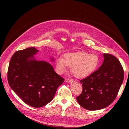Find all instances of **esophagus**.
Here are the masks:
<instances>
[{
    "instance_id": "34e87169",
    "label": "esophagus",
    "mask_w": 129,
    "mask_h": 129,
    "mask_svg": "<svg viewBox=\"0 0 129 129\" xmlns=\"http://www.w3.org/2000/svg\"><path fill=\"white\" fill-rule=\"evenodd\" d=\"M65 81H66V82H68V83L71 82L73 81V80L72 79H66Z\"/></svg>"
}]
</instances>
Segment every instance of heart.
<instances>
[{"instance_id": "1", "label": "heart", "mask_w": 129, "mask_h": 129, "mask_svg": "<svg viewBox=\"0 0 129 129\" xmlns=\"http://www.w3.org/2000/svg\"><path fill=\"white\" fill-rule=\"evenodd\" d=\"M100 57L95 54L79 52L66 54L64 58H58L56 60L57 72L62 74L66 72L68 67L75 77L82 79L87 77L94 72L100 64Z\"/></svg>"}]
</instances>
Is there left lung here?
<instances>
[{
  "label": "left lung",
  "instance_id": "left-lung-1",
  "mask_svg": "<svg viewBox=\"0 0 129 129\" xmlns=\"http://www.w3.org/2000/svg\"><path fill=\"white\" fill-rule=\"evenodd\" d=\"M104 61L97 71L81 80L82 92L76 97L82 107L97 110L107 107L117 95L124 79V71L115 56L103 54Z\"/></svg>",
  "mask_w": 129,
  "mask_h": 129
}]
</instances>
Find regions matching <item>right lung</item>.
<instances>
[{
	"mask_svg": "<svg viewBox=\"0 0 129 129\" xmlns=\"http://www.w3.org/2000/svg\"><path fill=\"white\" fill-rule=\"evenodd\" d=\"M39 50L30 47L15 52L7 72L12 89L26 104L34 108L49 103L64 80L48 62L35 59L34 55Z\"/></svg>",
	"mask_w": 129,
	"mask_h": 129,
	"instance_id": "obj_1",
	"label": "right lung"
}]
</instances>
